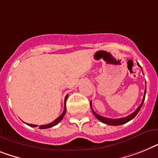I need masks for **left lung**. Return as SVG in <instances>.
Returning <instances> with one entry per match:
<instances>
[{"instance_id":"left-lung-1","label":"left lung","mask_w":158,"mask_h":158,"mask_svg":"<svg viewBox=\"0 0 158 158\" xmlns=\"http://www.w3.org/2000/svg\"><path fill=\"white\" fill-rule=\"evenodd\" d=\"M138 65L140 66V64H138ZM145 94H146V88H145V90H144V98H143V101H142L141 104H140V105L138 106L137 109H136V110H135L133 113H131V114H129L128 116L124 117V118H106V117L101 116V115L98 114L97 113H95V112L94 111L93 108H92V103H91V102H90V107H91V109H92V111H93L95 117H96V118H97L98 120H100L101 122H102V123H106V124L112 125V126H118V125H121V124H123V123H127V122H129L130 120H131L132 118H135V116L138 114V112L140 111V108H141L142 105H143V103H144V98H145Z\"/></svg>"}]
</instances>
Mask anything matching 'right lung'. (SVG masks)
I'll use <instances>...</instances> for the list:
<instances>
[{"instance_id": "right-lung-1", "label": "right lung", "mask_w": 158, "mask_h": 158, "mask_svg": "<svg viewBox=\"0 0 158 158\" xmlns=\"http://www.w3.org/2000/svg\"><path fill=\"white\" fill-rule=\"evenodd\" d=\"M67 98H68V95H66V97H65V99H64V108L63 113H62V114H61L60 115V116L56 118V119H55L53 122H52V123H48V124H45V125H40V129H46V128H49V127H53V126H55V125L58 124V123H60L61 120H62V118H63L64 116L65 112H66V106H65V103H66V100H67ZM27 124L30 125L31 127H37L38 126V125L29 124V123H27Z\"/></svg>"}]
</instances>
